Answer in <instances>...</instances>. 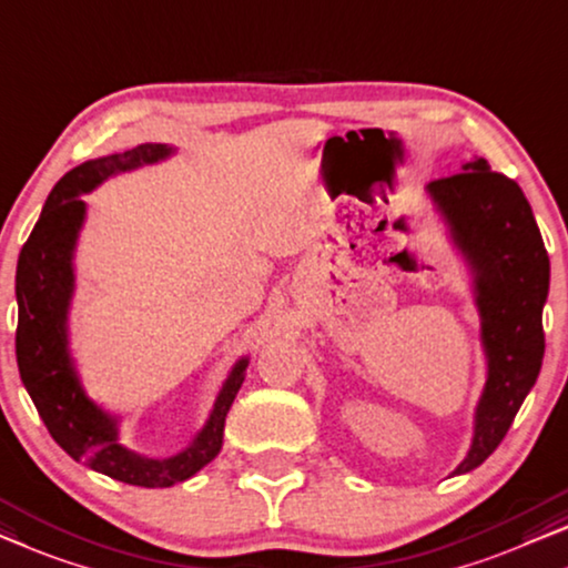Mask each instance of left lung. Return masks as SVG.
Returning <instances> with one entry per match:
<instances>
[{
	"instance_id": "left-lung-1",
	"label": "left lung",
	"mask_w": 568,
	"mask_h": 568,
	"mask_svg": "<svg viewBox=\"0 0 568 568\" xmlns=\"http://www.w3.org/2000/svg\"><path fill=\"white\" fill-rule=\"evenodd\" d=\"M433 202L474 268L476 304L489 376L476 407L474 443L454 474H466L495 454L544 364V304L550 264L525 200L513 179L484 159L427 184Z\"/></svg>"
}]
</instances>
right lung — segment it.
<instances>
[{"label": "right lung", "mask_w": 568, "mask_h": 568, "mask_svg": "<svg viewBox=\"0 0 568 568\" xmlns=\"http://www.w3.org/2000/svg\"><path fill=\"white\" fill-rule=\"evenodd\" d=\"M171 148L143 143L125 153H112L71 169L48 196L40 220L22 245L14 276L18 292V366L24 389L36 402L48 433L73 462L133 487H171L207 466L223 448L227 409L245 379L248 361H237L220 389L207 425L192 446L171 458H145L118 443V420L87 399L65 351V312L73 292L71 256L79 227L84 223V202L79 194L102 184L118 171L166 159Z\"/></svg>", "instance_id": "add662e5"}]
</instances>
